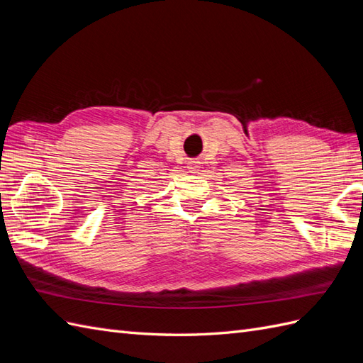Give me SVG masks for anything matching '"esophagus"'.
Masks as SVG:
<instances>
[{
	"label": "esophagus",
	"instance_id": "obj_1",
	"mask_svg": "<svg viewBox=\"0 0 363 363\" xmlns=\"http://www.w3.org/2000/svg\"><path fill=\"white\" fill-rule=\"evenodd\" d=\"M200 168H201V167H200V162H199V160H189V162H188V169H189V172H199Z\"/></svg>",
	"mask_w": 363,
	"mask_h": 363
}]
</instances>
